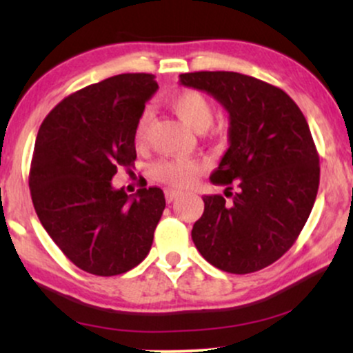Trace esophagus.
Returning <instances> with one entry per match:
<instances>
[{
	"label": "esophagus",
	"mask_w": 353,
	"mask_h": 353,
	"mask_svg": "<svg viewBox=\"0 0 353 353\" xmlns=\"http://www.w3.org/2000/svg\"><path fill=\"white\" fill-rule=\"evenodd\" d=\"M164 194H165V201H168V202H174V201H176V197L179 196V192H177V190H174V189H165Z\"/></svg>",
	"instance_id": "obj_1"
}]
</instances>
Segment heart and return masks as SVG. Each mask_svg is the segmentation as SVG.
<instances>
[{
  "label": "heart",
  "mask_w": 353,
  "mask_h": 353,
  "mask_svg": "<svg viewBox=\"0 0 353 353\" xmlns=\"http://www.w3.org/2000/svg\"><path fill=\"white\" fill-rule=\"evenodd\" d=\"M169 106L189 128L196 131H205L212 124V103L204 92L196 91V89H184V91L176 92L169 99ZM149 123H151V112L144 109L134 125V144L137 148H143L145 143ZM201 171L202 164L192 159H163L151 165L152 179L171 188H188L199 177Z\"/></svg>",
  "instance_id": "b5f03b06"
}]
</instances>
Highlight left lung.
Instances as JSON below:
<instances>
[{"label": "left lung", "mask_w": 353, "mask_h": 353, "mask_svg": "<svg viewBox=\"0 0 353 353\" xmlns=\"http://www.w3.org/2000/svg\"><path fill=\"white\" fill-rule=\"evenodd\" d=\"M179 79L229 112V149L210 182L225 185L232 202L202 197L194 244L224 272H257L294 245L314 208L320 165L309 124L287 92L252 76L197 71Z\"/></svg>", "instance_id": "left-lung-1"}]
</instances>
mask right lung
Masks as SVG:
<instances>
[{"label":"right lung","instance_id":"1","mask_svg":"<svg viewBox=\"0 0 353 353\" xmlns=\"http://www.w3.org/2000/svg\"><path fill=\"white\" fill-rule=\"evenodd\" d=\"M157 91L152 74L128 72L72 92L43 121L30 190L43 228L84 272L119 275L144 261L165 208L159 188L114 189L136 161L134 125Z\"/></svg>","mask_w":353,"mask_h":353}]
</instances>
